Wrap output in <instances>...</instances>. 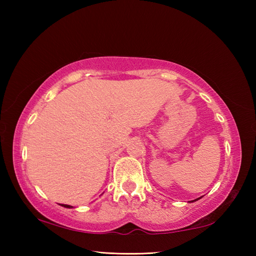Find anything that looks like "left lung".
Here are the masks:
<instances>
[{"label": "left lung", "instance_id": "left-lung-1", "mask_svg": "<svg viewBox=\"0 0 256 256\" xmlns=\"http://www.w3.org/2000/svg\"><path fill=\"white\" fill-rule=\"evenodd\" d=\"M198 199H200V198H198ZM198 199H194V200H192V202H194V201H197Z\"/></svg>", "mask_w": 256, "mask_h": 256}]
</instances>
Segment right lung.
Listing matches in <instances>:
<instances>
[{
	"label": "right lung",
	"instance_id": "obj_1",
	"mask_svg": "<svg viewBox=\"0 0 256 256\" xmlns=\"http://www.w3.org/2000/svg\"><path fill=\"white\" fill-rule=\"evenodd\" d=\"M64 208H72V206H69V204H62Z\"/></svg>",
	"mask_w": 256,
	"mask_h": 256
}]
</instances>
